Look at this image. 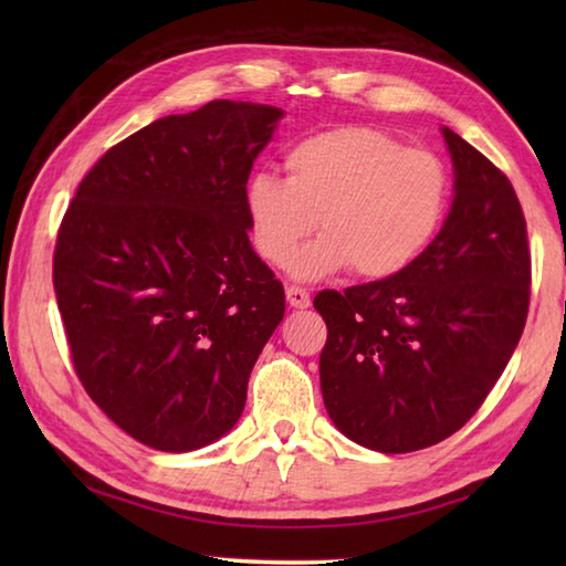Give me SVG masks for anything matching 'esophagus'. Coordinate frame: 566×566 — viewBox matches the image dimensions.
Segmentation results:
<instances>
[{"instance_id":"34e87169","label":"esophagus","mask_w":566,"mask_h":566,"mask_svg":"<svg viewBox=\"0 0 566 566\" xmlns=\"http://www.w3.org/2000/svg\"><path fill=\"white\" fill-rule=\"evenodd\" d=\"M286 302L294 308H308L311 306V296L302 286H286Z\"/></svg>"}]
</instances>
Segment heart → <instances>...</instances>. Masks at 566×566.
I'll return each instance as SVG.
<instances>
[{"label": "heart", "instance_id": "heart-1", "mask_svg": "<svg viewBox=\"0 0 566 566\" xmlns=\"http://www.w3.org/2000/svg\"><path fill=\"white\" fill-rule=\"evenodd\" d=\"M286 179L258 172L245 187L252 248L284 264L318 224L322 235L290 261L314 282L353 268L389 280L423 255L448 213L450 177L430 150L367 126L311 134L284 153Z\"/></svg>", "mask_w": 566, "mask_h": 566}]
</instances>
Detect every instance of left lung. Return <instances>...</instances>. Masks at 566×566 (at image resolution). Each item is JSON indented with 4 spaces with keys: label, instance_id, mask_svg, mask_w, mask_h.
<instances>
[{
    "label": "left lung",
    "instance_id": "left-lung-1",
    "mask_svg": "<svg viewBox=\"0 0 566 566\" xmlns=\"http://www.w3.org/2000/svg\"><path fill=\"white\" fill-rule=\"evenodd\" d=\"M454 197L440 233L389 280L326 290L323 403L345 438L384 454L460 430L506 369L531 304L521 201L494 163L442 126Z\"/></svg>",
    "mask_w": 566,
    "mask_h": 566
}]
</instances>
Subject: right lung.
<instances>
[{"instance_id": "add662e5", "label": "right lung", "mask_w": 566, "mask_h": 566, "mask_svg": "<svg viewBox=\"0 0 566 566\" xmlns=\"http://www.w3.org/2000/svg\"><path fill=\"white\" fill-rule=\"evenodd\" d=\"M282 109L216 99L106 150L57 231L53 286L75 371L130 438L191 452L231 430L284 316L245 187Z\"/></svg>"}]
</instances>
